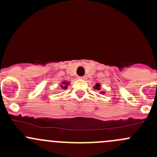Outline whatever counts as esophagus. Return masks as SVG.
<instances>
[{"label": "esophagus", "mask_w": 157, "mask_h": 157, "mask_svg": "<svg viewBox=\"0 0 157 157\" xmlns=\"http://www.w3.org/2000/svg\"><path fill=\"white\" fill-rule=\"evenodd\" d=\"M78 78L80 79V80H86V76H81V77H79Z\"/></svg>", "instance_id": "1"}]
</instances>
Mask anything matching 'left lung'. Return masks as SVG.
Masks as SVG:
<instances>
[{"instance_id":"left-lung-1","label":"left lung","mask_w":157,"mask_h":157,"mask_svg":"<svg viewBox=\"0 0 157 157\" xmlns=\"http://www.w3.org/2000/svg\"><path fill=\"white\" fill-rule=\"evenodd\" d=\"M95 89H96L97 90H100V84H99V83H97V84L96 85V86H95Z\"/></svg>"}]
</instances>
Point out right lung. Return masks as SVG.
<instances>
[{"label":"right lung","mask_w":157,"mask_h":157,"mask_svg":"<svg viewBox=\"0 0 157 157\" xmlns=\"http://www.w3.org/2000/svg\"><path fill=\"white\" fill-rule=\"evenodd\" d=\"M68 84H69V82H63L62 85H61V86L62 87V89H66V88H67Z\"/></svg>","instance_id":"obj_1"}]
</instances>
